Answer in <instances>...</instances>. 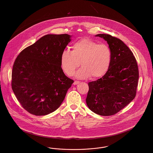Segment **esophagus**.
Returning <instances> with one entry per match:
<instances>
[{
	"mask_svg": "<svg viewBox=\"0 0 153 153\" xmlns=\"http://www.w3.org/2000/svg\"><path fill=\"white\" fill-rule=\"evenodd\" d=\"M79 83H80L79 81H74L73 84H74V85H77V84H79Z\"/></svg>",
	"mask_w": 153,
	"mask_h": 153,
	"instance_id": "1",
	"label": "esophagus"
}]
</instances>
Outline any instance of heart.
I'll use <instances>...</instances> for the list:
<instances>
[{"instance_id": "1", "label": "heart", "mask_w": 153, "mask_h": 153, "mask_svg": "<svg viewBox=\"0 0 153 153\" xmlns=\"http://www.w3.org/2000/svg\"><path fill=\"white\" fill-rule=\"evenodd\" d=\"M81 68L76 74L79 79L91 76L93 79L101 77L107 72L112 62V51L109 46L84 38L76 41L72 51L62 52L60 63L62 69L68 76H72L76 69Z\"/></svg>"}]
</instances>
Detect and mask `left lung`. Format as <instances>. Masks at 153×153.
Returning a JSON list of instances; mask_svg holds the SVG:
<instances>
[{
  "label": "left lung",
  "mask_w": 153,
  "mask_h": 153,
  "mask_svg": "<svg viewBox=\"0 0 153 153\" xmlns=\"http://www.w3.org/2000/svg\"><path fill=\"white\" fill-rule=\"evenodd\" d=\"M103 38L112 51V62L102 78L88 83V107L102 116L114 115L135 98L139 79L138 67L132 52L123 42L109 34Z\"/></svg>",
  "instance_id": "8db88e82"
}]
</instances>
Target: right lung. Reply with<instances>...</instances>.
Segmentation results:
<instances>
[{
	"label": "right lung",
	"mask_w": 153,
	"mask_h": 153,
	"mask_svg": "<svg viewBox=\"0 0 153 153\" xmlns=\"http://www.w3.org/2000/svg\"><path fill=\"white\" fill-rule=\"evenodd\" d=\"M71 37L66 34L44 36L16 58L12 89L30 114L46 115L58 109L64 101L74 81L64 73L60 57Z\"/></svg>",
	"instance_id": "obj_1"
}]
</instances>
